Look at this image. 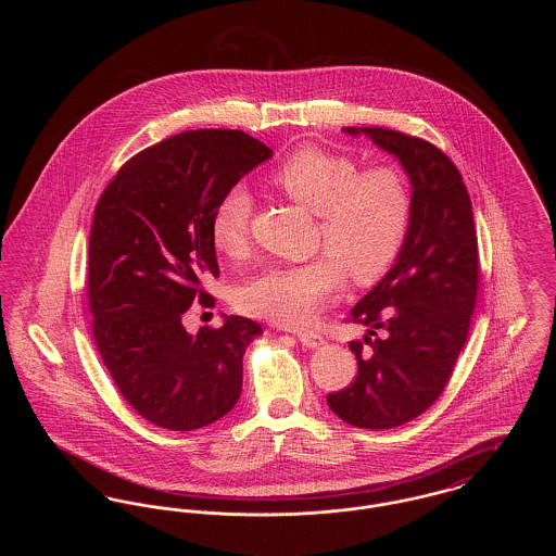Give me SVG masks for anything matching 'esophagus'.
Instances as JSON below:
<instances>
[{
    "mask_svg": "<svg viewBox=\"0 0 556 556\" xmlns=\"http://www.w3.org/2000/svg\"><path fill=\"white\" fill-rule=\"evenodd\" d=\"M298 340H300V344H304L306 348H317V345L325 342L323 336L317 331H298Z\"/></svg>",
    "mask_w": 556,
    "mask_h": 556,
    "instance_id": "34e87169",
    "label": "esophagus"
}]
</instances>
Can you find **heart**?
<instances>
[{"label": "heart", "instance_id": "b5f03b06", "mask_svg": "<svg viewBox=\"0 0 556 556\" xmlns=\"http://www.w3.org/2000/svg\"><path fill=\"white\" fill-rule=\"evenodd\" d=\"M268 184L306 211L317 212V245L327 252L291 266H268L238 295L252 317L295 327L308 323L344 286L379 283L397 263L413 220V191L396 164L361 170L358 162L315 143L298 146ZM252 200L229 189L212 208L214 250L231 261L250 252Z\"/></svg>", "mask_w": 556, "mask_h": 556}]
</instances>
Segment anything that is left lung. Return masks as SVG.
Segmentation results:
<instances>
[{"label":"left lung","instance_id":"left-lung-1","mask_svg":"<svg viewBox=\"0 0 556 556\" xmlns=\"http://www.w3.org/2000/svg\"><path fill=\"white\" fill-rule=\"evenodd\" d=\"M367 132L394 154L413 184V220L394 268L352 308L369 327L350 342L354 381L327 394L348 425L392 429L425 413L448 386L467 342L479 290V250L469 191L454 162L427 139L383 127Z\"/></svg>","mask_w":556,"mask_h":556}]
</instances>
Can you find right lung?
I'll list each match as a JSON object with an SVG mask.
<instances>
[{
    "label": "right lung",
    "mask_w": 556,
    "mask_h": 556,
    "mask_svg": "<svg viewBox=\"0 0 556 556\" xmlns=\"http://www.w3.org/2000/svg\"><path fill=\"white\" fill-rule=\"evenodd\" d=\"M273 150L238 129L173 135L127 160L102 191L89 236L87 300L98 352L121 396L146 421L191 431L225 417L241 394L243 352L263 333L250 318L187 333L193 302L218 277L214 204Z\"/></svg>",
    "instance_id": "obj_1"
}]
</instances>
